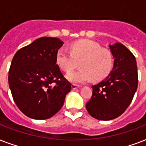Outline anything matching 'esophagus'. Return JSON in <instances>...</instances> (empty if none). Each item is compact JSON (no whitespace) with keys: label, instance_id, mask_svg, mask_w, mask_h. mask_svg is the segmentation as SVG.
I'll return each mask as SVG.
<instances>
[{"label":"esophagus","instance_id":"obj_1","mask_svg":"<svg viewBox=\"0 0 146 146\" xmlns=\"http://www.w3.org/2000/svg\"><path fill=\"white\" fill-rule=\"evenodd\" d=\"M71 87H72V89H78V88H80V86L79 85H76V84H72V86H71Z\"/></svg>","mask_w":146,"mask_h":146}]
</instances>
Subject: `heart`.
Masks as SVG:
<instances>
[{
    "label": "heart",
    "instance_id": "1",
    "mask_svg": "<svg viewBox=\"0 0 146 146\" xmlns=\"http://www.w3.org/2000/svg\"><path fill=\"white\" fill-rule=\"evenodd\" d=\"M56 61L65 73H70L79 66L81 69L69 73L67 79L73 83H84L94 78L102 80L110 74L113 66V57L111 51L102 49L97 42L92 40H80L70 45V52L60 48Z\"/></svg>",
    "mask_w": 146,
    "mask_h": 146
}]
</instances>
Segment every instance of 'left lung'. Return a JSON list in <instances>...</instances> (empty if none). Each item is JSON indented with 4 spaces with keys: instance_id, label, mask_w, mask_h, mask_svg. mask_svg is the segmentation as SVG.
I'll list each match as a JSON object with an SVG mask.
<instances>
[{
    "instance_id": "left-lung-1",
    "label": "left lung",
    "mask_w": 146,
    "mask_h": 146,
    "mask_svg": "<svg viewBox=\"0 0 146 146\" xmlns=\"http://www.w3.org/2000/svg\"><path fill=\"white\" fill-rule=\"evenodd\" d=\"M113 68L104 80L92 86V96L86 103L89 113L99 120L118 117L131 103L138 86L136 58L123 44L109 45Z\"/></svg>"
}]
</instances>
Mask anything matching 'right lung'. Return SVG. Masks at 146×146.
Segmentation results:
<instances>
[{"instance_id":"right-lung-1","label":"right lung","mask_w":146,"mask_h":146,"mask_svg":"<svg viewBox=\"0 0 146 146\" xmlns=\"http://www.w3.org/2000/svg\"><path fill=\"white\" fill-rule=\"evenodd\" d=\"M63 44L57 38H40L17 50L13 58L9 86L17 107L29 117L45 120L53 117L71 90V83L56 61Z\"/></svg>"}]
</instances>
